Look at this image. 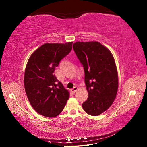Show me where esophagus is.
I'll use <instances>...</instances> for the list:
<instances>
[{"label":"esophagus","instance_id":"34e87169","mask_svg":"<svg viewBox=\"0 0 147 147\" xmlns=\"http://www.w3.org/2000/svg\"><path fill=\"white\" fill-rule=\"evenodd\" d=\"M78 88L77 87V86H75V87H74L73 89H71V91L73 93H76V92L78 91Z\"/></svg>","mask_w":147,"mask_h":147}]
</instances>
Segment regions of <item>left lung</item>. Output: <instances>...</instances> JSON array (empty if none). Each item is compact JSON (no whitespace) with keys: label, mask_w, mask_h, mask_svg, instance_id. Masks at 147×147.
<instances>
[{"label":"left lung","mask_w":147,"mask_h":147,"mask_svg":"<svg viewBox=\"0 0 147 147\" xmlns=\"http://www.w3.org/2000/svg\"><path fill=\"white\" fill-rule=\"evenodd\" d=\"M73 49L84 71L88 98L82 104L88 115L98 116L110 108L117 96L118 76L111 51L97 41L73 44Z\"/></svg>","instance_id":"8db88e82"}]
</instances>
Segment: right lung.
I'll use <instances>...</instances> for the list:
<instances>
[{
    "mask_svg": "<svg viewBox=\"0 0 147 147\" xmlns=\"http://www.w3.org/2000/svg\"><path fill=\"white\" fill-rule=\"evenodd\" d=\"M72 44L45 43L27 61L24 79L26 93L34 110L44 117L59 115L69 98V91L54 72L60 61L70 53Z\"/></svg>",
    "mask_w": 147,
    "mask_h": 147,
    "instance_id": "1",
    "label": "right lung"
}]
</instances>
